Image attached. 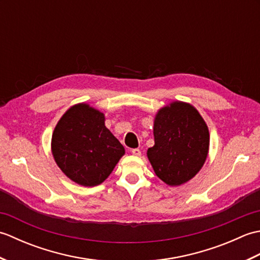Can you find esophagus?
Masks as SVG:
<instances>
[{
    "mask_svg": "<svg viewBox=\"0 0 260 260\" xmlns=\"http://www.w3.org/2000/svg\"><path fill=\"white\" fill-rule=\"evenodd\" d=\"M132 154H133V155H135V156H141V151L139 150V148H133V150H132Z\"/></svg>",
    "mask_w": 260,
    "mask_h": 260,
    "instance_id": "esophagus-1",
    "label": "esophagus"
}]
</instances>
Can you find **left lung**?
I'll return each mask as SVG.
<instances>
[{
  "label": "left lung",
  "mask_w": 260,
  "mask_h": 260,
  "mask_svg": "<svg viewBox=\"0 0 260 260\" xmlns=\"http://www.w3.org/2000/svg\"><path fill=\"white\" fill-rule=\"evenodd\" d=\"M154 146L147 157L164 183L179 186L198 174L206 162L210 134L191 104L175 101L159 108L154 118Z\"/></svg>",
  "instance_id": "obj_1"
}]
</instances>
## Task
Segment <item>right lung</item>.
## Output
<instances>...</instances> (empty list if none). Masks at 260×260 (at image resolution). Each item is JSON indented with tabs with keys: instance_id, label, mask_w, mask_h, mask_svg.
I'll list each match as a JSON object with an SVG mask.
<instances>
[{
	"instance_id": "obj_1",
	"label": "right lung",
	"mask_w": 260,
	"mask_h": 260,
	"mask_svg": "<svg viewBox=\"0 0 260 260\" xmlns=\"http://www.w3.org/2000/svg\"><path fill=\"white\" fill-rule=\"evenodd\" d=\"M51 152L71 181L96 186L113 172L125 148L105 126L104 113L80 103L71 106L54 127Z\"/></svg>"
}]
</instances>
